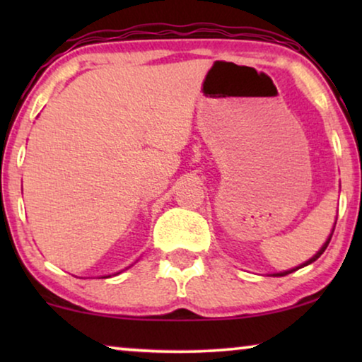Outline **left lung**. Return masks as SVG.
I'll return each mask as SVG.
<instances>
[{"instance_id":"obj_1","label":"left lung","mask_w":362,"mask_h":362,"mask_svg":"<svg viewBox=\"0 0 362 362\" xmlns=\"http://www.w3.org/2000/svg\"><path fill=\"white\" fill-rule=\"evenodd\" d=\"M333 232H334V227H333ZM333 232H331V235L328 237V240H326V242H325V245H323V247H321V249H320L318 252H316V255H313V257H311V259H310L308 262H305V264H303V265L296 267V269H291V270H286V272H280V274H274V275H275V276H285V275H288V274H291V272H295V270H298V269H301V267H306V265L313 264V262H315L316 259H318V257H320L321 254H323V252L326 250V247H328V244H329V240H331V237H333Z\"/></svg>"}]
</instances>
